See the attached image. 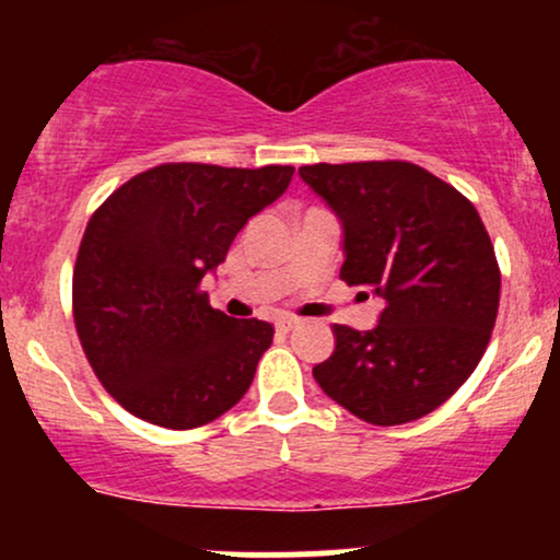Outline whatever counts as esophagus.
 I'll return each mask as SVG.
<instances>
[{
	"label": "esophagus",
	"mask_w": 560,
	"mask_h": 560,
	"mask_svg": "<svg viewBox=\"0 0 560 560\" xmlns=\"http://www.w3.org/2000/svg\"><path fill=\"white\" fill-rule=\"evenodd\" d=\"M294 326H298V320H294V318H279V320H276V331H279V334H289L294 329Z\"/></svg>",
	"instance_id": "obj_1"
}]
</instances>
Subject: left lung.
<instances>
[{
  "label": "left lung",
  "instance_id": "obj_1",
  "mask_svg": "<svg viewBox=\"0 0 560 560\" xmlns=\"http://www.w3.org/2000/svg\"><path fill=\"white\" fill-rule=\"evenodd\" d=\"M300 178L342 226L339 279L384 305L369 331L334 324L318 387L376 427L432 413L474 374L498 318L500 271L477 208L400 160L302 165Z\"/></svg>",
  "mask_w": 560,
  "mask_h": 560
}]
</instances>
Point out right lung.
Instances as JSON below:
<instances>
[{
	"label": "right lung",
	"mask_w": 560,
	"mask_h": 560,
	"mask_svg": "<svg viewBox=\"0 0 560 560\" xmlns=\"http://www.w3.org/2000/svg\"><path fill=\"white\" fill-rule=\"evenodd\" d=\"M292 173L165 163L92 215L73 271V318L94 374L128 413L195 429L247 395L273 326L215 311L199 284Z\"/></svg>",
	"instance_id": "right-lung-1"
}]
</instances>
